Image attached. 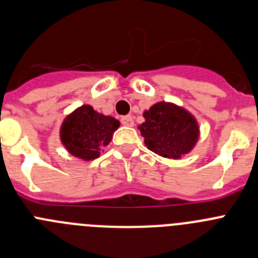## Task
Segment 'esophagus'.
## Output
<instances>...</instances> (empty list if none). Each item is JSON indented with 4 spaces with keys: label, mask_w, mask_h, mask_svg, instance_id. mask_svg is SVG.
Wrapping results in <instances>:
<instances>
[{
    "label": "esophagus",
    "mask_w": 258,
    "mask_h": 258,
    "mask_svg": "<svg viewBox=\"0 0 258 258\" xmlns=\"http://www.w3.org/2000/svg\"><path fill=\"white\" fill-rule=\"evenodd\" d=\"M121 122H122V124H124V126H128V127H132L135 124L134 117H132V115H123V117L121 118Z\"/></svg>",
    "instance_id": "esophagus-1"
}]
</instances>
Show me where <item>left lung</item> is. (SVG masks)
Here are the masks:
<instances>
[{"instance_id":"1","label":"left lung","mask_w":258,"mask_h":258,"mask_svg":"<svg viewBox=\"0 0 258 258\" xmlns=\"http://www.w3.org/2000/svg\"><path fill=\"white\" fill-rule=\"evenodd\" d=\"M141 135L149 150L164 158L179 159L189 153L199 139V124L194 115L172 103L160 102L144 112Z\"/></svg>"}]
</instances>
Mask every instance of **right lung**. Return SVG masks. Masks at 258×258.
<instances>
[{"instance_id": "add662e5", "label": "right lung", "mask_w": 258, "mask_h": 258, "mask_svg": "<svg viewBox=\"0 0 258 258\" xmlns=\"http://www.w3.org/2000/svg\"><path fill=\"white\" fill-rule=\"evenodd\" d=\"M119 121L95 112L90 105H83L67 115L61 127V141L76 158L93 160L112 140Z\"/></svg>"}]
</instances>
